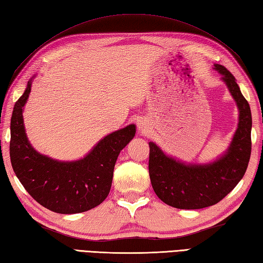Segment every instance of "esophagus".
I'll use <instances>...</instances> for the list:
<instances>
[{"instance_id":"1","label":"esophagus","mask_w":263,"mask_h":263,"mask_svg":"<svg viewBox=\"0 0 263 263\" xmlns=\"http://www.w3.org/2000/svg\"><path fill=\"white\" fill-rule=\"evenodd\" d=\"M137 128L138 130L142 132V133H145L147 130V121L145 120V119H140L137 122Z\"/></svg>"}]
</instances>
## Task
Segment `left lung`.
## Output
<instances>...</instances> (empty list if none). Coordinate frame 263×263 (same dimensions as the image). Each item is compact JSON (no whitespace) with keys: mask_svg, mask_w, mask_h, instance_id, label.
Segmentation results:
<instances>
[{"mask_svg":"<svg viewBox=\"0 0 263 263\" xmlns=\"http://www.w3.org/2000/svg\"><path fill=\"white\" fill-rule=\"evenodd\" d=\"M214 70L222 74L239 110L238 128L224 155L205 165H186L166 156L155 143H148V174L153 190L165 204L175 209L199 210L217 204L238 184L249 166L252 148L249 102L224 66L214 64Z\"/></svg>","mask_w":263,"mask_h":263,"instance_id":"8db88e82","label":"left lung"}]
</instances>
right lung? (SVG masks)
Listing matches in <instances>:
<instances>
[{"label":"right lung","mask_w":263,"mask_h":263,"mask_svg":"<svg viewBox=\"0 0 263 263\" xmlns=\"http://www.w3.org/2000/svg\"><path fill=\"white\" fill-rule=\"evenodd\" d=\"M31 86L29 80L11 117L10 159L14 174L40 205L54 213L76 214L91 210L110 192L118 156L135 136V125L108 134L83 159L53 160L34 150L25 133L23 111Z\"/></svg>","instance_id":"obj_1"}]
</instances>
